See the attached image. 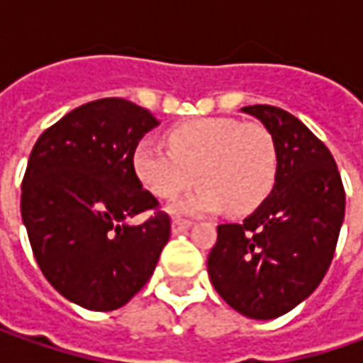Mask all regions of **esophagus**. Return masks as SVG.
I'll list each match as a JSON object with an SVG mask.
<instances>
[{
    "instance_id": "1",
    "label": "esophagus",
    "mask_w": 363,
    "mask_h": 363,
    "mask_svg": "<svg viewBox=\"0 0 363 363\" xmlns=\"http://www.w3.org/2000/svg\"><path fill=\"white\" fill-rule=\"evenodd\" d=\"M189 226H191L189 220H182V218H174V220H172V232H174V234L188 230Z\"/></svg>"
}]
</instances>
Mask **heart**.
<instances>
[{"instance_id":"obj_1","label":"heart","mask_w":363,"mask_h":363,"mask_svg":"<svg viewBox=\"0 0 363 363\" xmlns=\"http://www.w3.org/2000/svg\"><path fill=\"white\" fill-rule=\"evenodd\" d=\"M167 146L151 139L133 151V169L157 198H175L194 179L202 186L172 206L174 214L194 216L224 210L248 214L269 198L277 179V145L260 123L206 117L175 125ZM196 174H194L193 172Z\"/></svg>"}]
</instances>
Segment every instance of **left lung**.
Masks as SVG:
<instances>
[{
    "label": "left lung",
    "mask_w": 363,
    "mask_h": 363,
    "mask_svg": "<svg viewBox=\"0 0 363 363\" xmlns=\"http://www.w3.org/2000/svg\"><path fill=\"white\" fill-rule=\"evenodd\" d=\"M277 145L269 198L240 224H220L208 257L218 295L250 319H274L305 301L328 272L345 214V191L329 149L297 117L271 105L240 108Z\"/></svg>",
    "instance_id": "left-lung-1"
}]
</instances>
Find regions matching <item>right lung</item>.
I'll use <instances>...</instances> for the list:
<instances>
[{
	"label": "right lung",
	"mask_w": 363,
	"mask_h": 363,
	"mask_svg": "<svg viewBox=\"0 0 363 363\" xmlns=\"http://www.w3.org/2000/svg\"><path fill=\"white\" fill-rule=\"evenodd\" d=\"M160 121L125 99L78 106L40 135L21 182V220L35 262L62 297L115 311L143 289L169 240V218L127 220L157 200L133 151Z\"/></svg>",
	"instance_id": "right-lung-1"
}]
</instances>
